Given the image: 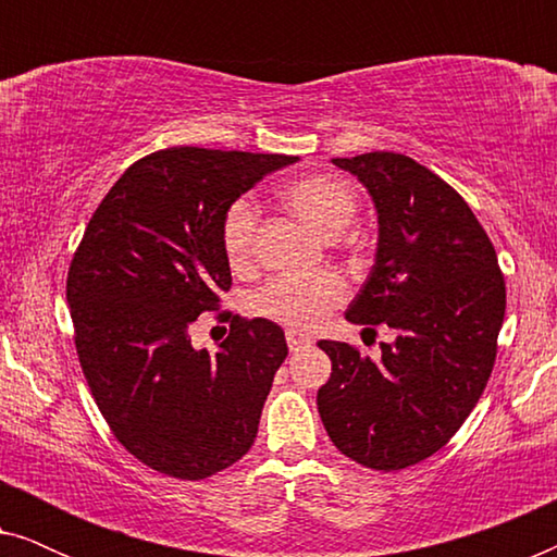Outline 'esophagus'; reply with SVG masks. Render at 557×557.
<instances>
[{
	"label": "esophagus",
	"mask_w": 557,
	"mask_h": 557,
	"mask_svg": "<svg viewBox=\"0 0 557 557\" xmlns=\"http://www.w3.org/2000/svg\"><path fill=\"white\" fill-rule=\"evenodd\" d=\"M286 342H288V349H292V352H299V349L309 347L314 339H311L307 332L296 330V326H288V330H286Z\"/></svg>",
	"instance_id": "34e87169"
}]
</instances>
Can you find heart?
Returning <instances> with one entry per match:
<instances>
[{
    "instance_id": "obj_1",
    "label": "heart",
    "mask_w": 557,
    "mask_h": 557,
    "mask_svg": "<svg viewBox=\"0 0 557 557\" xmlns=\"http://www.w3.org/2000/svg\"><path fill=\"white\" fill-rule=\"evenodd\" d=\"M281 200L296 218L322 233L324 238H337L347 231L357 212V195L349 182L326 174H311L284 187ZM258 231V212L253 202L240 197L227 205L220 223V246L225 261L233 269H243L253 256V240ZM345 296V284L330 271L292 273L276 276L263 284L250 299L258 317L288 326H311Z\"/></svg>"
}]
</instances>
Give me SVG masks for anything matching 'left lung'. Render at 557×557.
I'll list each match as a JSON object with an SVG mask.
<instances>
[{
	"instance_id": "1",
	"label": "left lung",
	"mask_w": 557,
	"mask_h": 557,
	"mask_svg": "<svg viewBox=\"0 0 557 557\" xmlns=\"http://www.w3.org/2000/svg\"><path fill=\"white\" fill-rule=\"evenodd\" d=\"M355 174L377 210V250L347 322L395 330L372 362L322 339L332 375L319 416L332 444L375 471L429 459L482 398L505 319V276L490 235L451 185L416 159L370 151L332 159Z\"/></svg>"
}]
</instances>
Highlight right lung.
I'll return each mask as SVG.
<instances>
[{
  "mask_svg": "<svg viewBox=\"0 0 557 557\" xmlns=\"http://www.w3.org/2000/svg\"><path fill=\"white\" fill-rule=\"evenodd\" d=\"M299 162L172 147L139 159L109 189L67 271L75 349L119 444L159 474L208 479L248 454L288 347L269 319L223 311L218 352L189 326L220 307L231 263L220 246L227 205Z\"/></svg>",
  "mask_w": 557,
  "mask_h": 557,
  "instance_id": "add662e5",
  "label": "right lung"
}]
</instances>
